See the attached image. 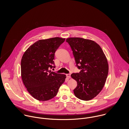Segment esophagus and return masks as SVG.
Instances as JSON below:
<instances>
[{
    "mask_svg": "<svg viewBox=\"0 0 129 129\" xmlns=\"http://www.w3.org/2000/svg\"><path fill=\"white\" fill-rule=\"evenodd\" d=\"M67 76L68 78H71V74H67Z\"/></svg>",
    "mask_w": 129,
    "mask_h": 129,
    "instance_id": "obj_1",
    "label": "esophagus"
}]
</instances>
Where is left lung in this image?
Masks as SVG:
<instances>
[{
	"instance_id": "1",
	"label": "left lung",
	"mask_w": 129,
	"mask_h": 129,
	"mask_svg": "<svg viewBox=\"0 0 129 129\" xmlns=\"http://www.w3.org/2000/svg\"><path fill=\"white\" fill-rule=\"evenodd\" d=\"M66 41L72 48L76 66L81 70L79 73L71 74L77 82L74 94L80 100H91L102 90L106 82L109 70L107 58L94 41L74 37L67 38Z\"/></svg>"
}]
</instances>
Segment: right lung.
<instances>
[{"label":"right lung","mask_w":129,"mask_h":129,"mask_svg":"<svg viewBox=\"0 0 129 129\" xmlns=\"http://www.w3.org/2000/svg\"><path fill=\"white\" fill-rule=\"evenodd\" d=\"M65 38L40 40L25 52L21 61V77L27 91L35 99L45 101L57 94L66 75L49 71L53 66L55 53Z\"/></svg>","instance_id":"obj_1"}]
</instances>
